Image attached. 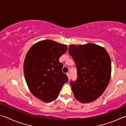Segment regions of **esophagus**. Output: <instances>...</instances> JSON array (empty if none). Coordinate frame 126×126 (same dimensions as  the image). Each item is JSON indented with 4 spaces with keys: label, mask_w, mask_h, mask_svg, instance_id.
<instances>
[{
    "label": "esophagus",
    "mask_w": 126,
    "mask_h": 126,
    "mask_svg": "<svg viewBox=\"0 0 126 126\" xmlns=\"http://www.w3.org/2000/svg\"><path fill=\"white\" fill-rule=\"evenodd\" d=\"M67 76H68V79L69 80V79H70V77H71V75H70V73L68 72V73H67Z\"/></svg>",
    "instance_id": "obj_1"
}]
</instances>
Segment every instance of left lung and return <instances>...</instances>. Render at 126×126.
<instances>
[{
	"instance_id": "obj_1",
	"label": "left lung",
	"mask_w": 126,
	"mask_h": 126,
	"mask_svg": "<svg viewBox=\"0 0 126 126\" xmlns=\"http://www.w3.org/2000/svg\"><path fill=\"white\" fill-rule=\"evenodd\" d=\"M76 65L77 79L71 81L75 98L82 103H90L102 95L111 76V61L104 47L93 43L70 45L68 47Z\"/></svg>"
}]
</instances>
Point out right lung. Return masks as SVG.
Masks as SVG:
<instances>
[{"mask_svg": "<svg viewBox=\"0 0 126 126\" xmlns=\"http://www.w3.org/2000/svg\"><path fill=\"white\" fill-rule=\"evenodd\" d=\"M67 50V45L45 40L35 43L28 51L23 63L24 75L31 93L37 99L51 102L68 81L59 61Z\"/></svg>", "mask_w": 126, "mask_h": 126, "instance_id": "add662e5", "label": "right lung"}]
</instances>
